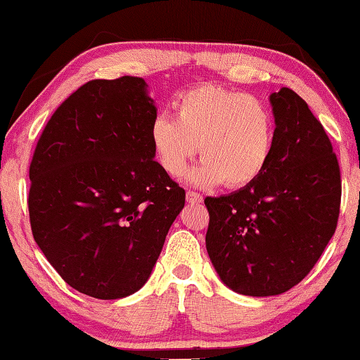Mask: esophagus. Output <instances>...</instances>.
Here are the masks:
<instances>
[{"mask_svg":"<svg viewBox=\"0 0 360 360\" xmlns=\"http://www.w3.org/2000/svg\"><path fill=\"white\" fill-rule=\"evenodd\" d=\"M202 198L200 193L196 191H186V202H190V205H198V202H201Z\"/></svg>","mask_w":360,"mask_h":360,"instance_id":"34e87169","label":"esophagus"}]
</instances>
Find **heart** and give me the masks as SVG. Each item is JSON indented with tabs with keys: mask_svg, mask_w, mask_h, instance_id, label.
Instances as JSON below:
<instances>
[{
	"mask_svg": "<svg viewBox=\"0 0 360 360\" xmlns=\"http://www.w3.org/2000/svg\"><path fill=\"white\" fill-rule=\"evenodd\" d=\"M176 118L158 113L149 127L154 158L170 176H181L198 154L190 181L242 188L266 169L274 146V118L257 97L219 86H200L175 102Z\"/></svg>",
	"mask_w": 360,
	"mask_h": 360,
	"instance_id": "b5f03b06",
	"label": "heart"
}]
</instances>
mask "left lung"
Wrapping results in <instances>:
<instances>
[{"label":"left lung","mask_w":360,"mask_h":360,"mask_svg":"<svg viewBox=\"0 0 360 360\" xmlns=\"http://www.w3.org/2000/svg\"><path fill=\"white\" fill-rule=\"evenodd\" d=\"M273 154L243 188L207 196L206 250L233 292L279 295L299 284L336 231L341 176L321 123L300 96L281 87L269 96Z\"/></svg>","instance_id":"8db88e82"}]
</instances>
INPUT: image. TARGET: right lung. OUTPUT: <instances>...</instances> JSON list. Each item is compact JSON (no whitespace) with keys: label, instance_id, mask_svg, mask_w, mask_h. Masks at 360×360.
Segmentation results:
<instances>
[{"label":"right lung","instance_id":"add662e5","mask_svg":"<svg viewBox=\"0 0 360 360\" xmlns=\"http://www.w3.org/2000/svg\"><path fill=\"white\" fill-rule=\"evenodd\" d=\"M155 115L143 77L89 81L56 108L35 148L34 240L66 284L96 299L143 288L185 206V190L154 160Z\"/></svg>","mask_w":360,"mask_h":360}]
</instances>
